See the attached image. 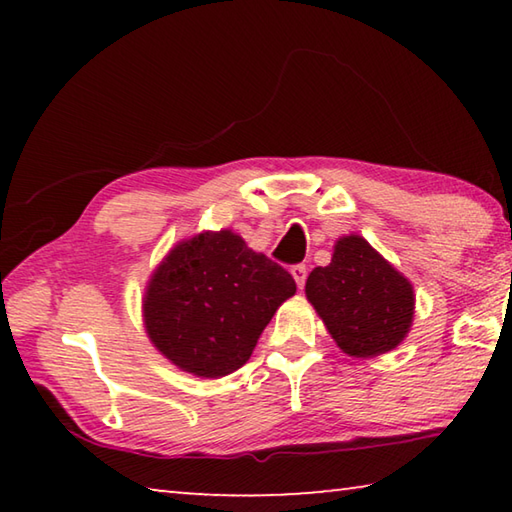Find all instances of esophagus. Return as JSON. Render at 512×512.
Segmentation results:
<instances>
[{
    "mask_svg": "<svg viewBox=\"0 0 512 512\" xmlns=\"http://www.w3.org/2000/svg\"><path fill=\"white\" fill-rule=\"evenodd\" d=\"M291 275H293V280H296L298 289L305 287V282H307V266H305V264L291 266Z\"/></svg>",
    "mask_w": 512,
    "mask_h": 512,
    "instance_id": "34e87169",
    "label": "esophagus"
}]
</instances>
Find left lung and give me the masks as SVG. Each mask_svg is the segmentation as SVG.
<instances>
[{
	"mask_svg": "<svg viewBox=\"0 0 512 512\" xmlns=\"http://www.w3.org/2000/svg\"><path fill=\"white\" fill-rule=\"evenodd\" d=\"M305 293L336 345L357 359L395 350L413 323L411 282L359 235L336 241L332 262L309 273Z\"/></svg>",
	"mask_w": 512,
	"mask_h": 512,
	"instance_id": "obj_1",
	"label": "left lung"
}]
</instances>
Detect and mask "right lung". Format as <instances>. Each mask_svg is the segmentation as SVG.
<instances>
[{"instance_id": "1", "label": "right lung", "mask_w": 512, "mask_h": 512, "mask_svg": "<svg viewBox=\"0 0 512 512\" xmlns=\"http://www.w3.org/2000/svg\"><path fill=\"white\" fill-rule=\"evenodd\" d=\"M296 282L237 232L180 241L155 268L144 293V327L173 366L225 377L244 366Z\"/></svg>"}]
</instances>
